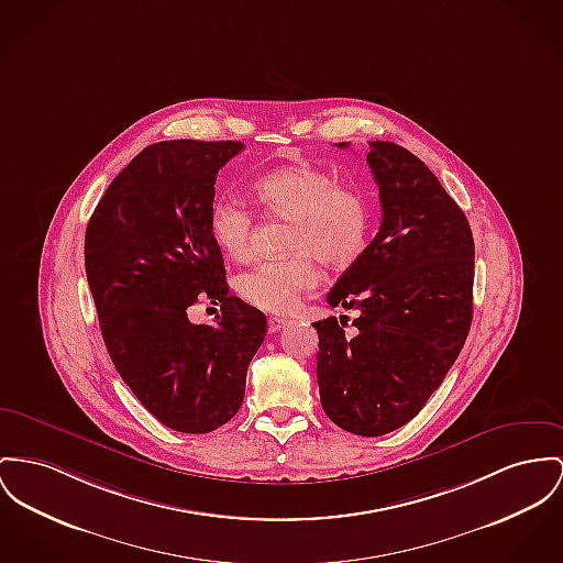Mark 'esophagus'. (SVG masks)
Returning <instances> with one entry per match:
<instances>
[{"label":"esophagus","instance_id":"obj_1","mask_svg":"<svg viewBox=\"0 0 563 563\" xmlns=\"http://www.w3.org/2000/svg\"><path fill=\"white\" fill-rule=\"evenodd\" d=\"M290 322L286 318H268V333H277L282 331L284 327H288Z\"/></svg>","mask_w":563,"mask_h":563}]
</instances>
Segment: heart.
<instances>
[{
	"label": "heart",
	"mask_w": 563,
	"mask_h": 563,
	"mask_svg": "<svg viewBox=\"0 0 563 563\" xmlns=\"http://www.w3.org/2000/svg\"><path fill=\"white\" fill-rule=\"evenodd\" d=\"M254 194L268 218L288 220L284 258L264 261L236 277L241 299L268 313H290L302 292L318 284L311 256L333 268L356 263L372 234V207L361 189L309 164L275 168L256 179ZM209 234L225 258H252L254 213L234 198L218 196L209 207Z\"/></svg>",
	"instance_id": "obj_1"
}]
</instances>
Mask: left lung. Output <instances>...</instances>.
Returning <instances> with one entry per match:
<instances>
[{
  "label": "left lung",
  "mask_w": 563,
  "mask_h": 563,
  "mask_svg": "<svg viewBox=\"0 0 563 563\" xmlns=\"http://www.w3.org/2000/svg\"><path fill=\"white\" fill-rule=\"evenodd\" d=\"M367 164L379 188V232L327 297L333 307L358 311L354 333H345L347 316L313 329L324 412L350 433L377 438L424 408L467 339L474 236L465 213L413 153L369 141Z\"/></svg>",
  "instance_id": "1"
}]
</instances>
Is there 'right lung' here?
I'll return each mask as SVG.
<instances>
[{
	"mask_svg": "<svg viewBox=\"0 0 563 563\" xmlns=\"http://www.w3.org/2000/svg\"><path fill=\"white\" fill-rule=\"evenodd\" d=\"M239 141H164L141 151L107 188L85 232V271L121 379L162 424L209 433L239 412L263 345V311L228 295L209 234L216 179ZM198 299L213 325L188 322Z\"/></svg>",
	"mask_w": 563,
	"mask_h": 563,
	"instance_id": "right-lung-1",
	"label": "right lung"
}]
</instances>
